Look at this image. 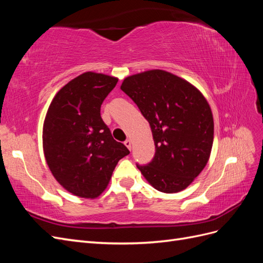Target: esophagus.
I'll return each instance as SVG.
<instances>
[{
	"label": "esophagus",
	"mask_w": 263,
	"mask_h": 263,
	"mask_svg": "<svg viewBox=\"0 0 263 263\" xmlns=\"http://www.w3.org/2000/svg\"><path fill=\"white\" fill-rule=\"evenodd\" d=\"M124 144H125V146L127 147V148H128L129 150H132V140L130 139H127L125 142H124Z\"/></svg>",
	"instance_id": "34e87169"
}]
</instances>
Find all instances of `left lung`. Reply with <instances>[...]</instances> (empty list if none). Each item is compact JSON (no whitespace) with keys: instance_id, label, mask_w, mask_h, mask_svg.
Listing matches in <instances>:
<instances>
[{"instance_id":"8db88e82","label":"left lung","mask_w":263,"mask_h":263,"mask_svg":"<svg viewBox=\"0 0 263 263\" xmlns=\"http://www.w3.org/2000/svg\"><path fill=\"white\" fill-rule=\"evenodd\" d=\"M121 90L148 121L156 146L153 161L137 168L160 192L185 190L211 156L214 119L208 100L192 83L160 69L125 78Z\"/></svg>"}]
</instances>
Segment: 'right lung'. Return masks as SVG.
<instances>
[{
    "mask_svg": "<svg viewBox=\"0 0 263 263\" xmlns=\"http://www.w3.org/2000/svg\"><path fill=\"white\" fill-rule=\"evenodd\" d=\"M118 79L87 71L54 95L43 126V148L53 178L68 192L97 198L129 150L116 141L101 117V105Z\"/></svg>",
    "mask_w": 263,
    "mask_h": 263,
    "instance_id": "1",
    "label": "right lung"
}]
</instances>
